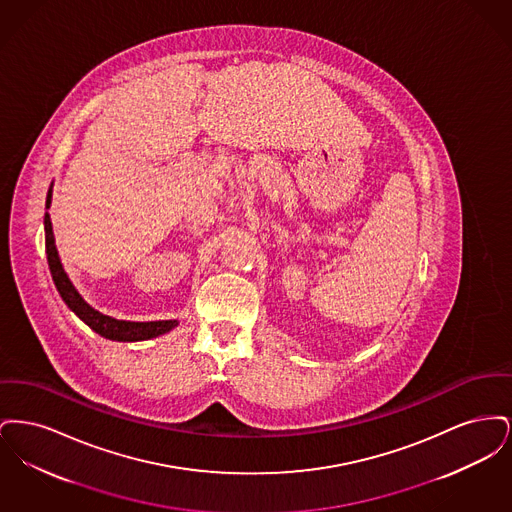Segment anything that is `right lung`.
Segmentation results:
<instances>
[{
    "mask_svg": "<svg viewBox=\"0 0 512 512\" xmlns=\"http://www.w3.org/2000/svg\"><path fill=\"white\" fill-rule=\"evenodd\" d=\"M49 203H51V188H49L48 197H46V207H49ZM44 230H46V253H48L49 272H51V278H53V284H55L57 292L63 297V301L69 305V309L73 311L74 315L80 320H84L94 332H98L99 336H103L107 340L117 341L149 340V338H157L161 334L171 332L172 328L178 324L176 320L128 322V320H117V318L101 315L99 311L92 309L80 297V293L74 290L67 272L61 267L48 213L44 217Z\"/></svg>",
    "mask_w": 512,
    "mask_h": 512,
    "instance_id": "add662e5",
    "label": "right lung"
}]
</instances>
